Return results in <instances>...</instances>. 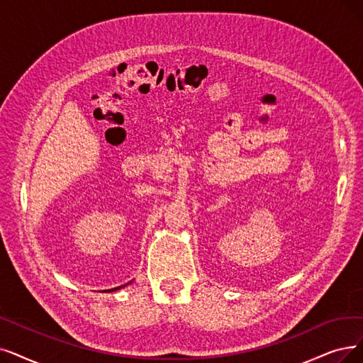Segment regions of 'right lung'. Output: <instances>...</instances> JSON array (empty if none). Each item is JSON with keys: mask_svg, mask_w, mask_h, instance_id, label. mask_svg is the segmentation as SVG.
I'll list each match as a JSON object with an SVG mask.
<instances>
[{"mask_svg": "<svg viewBox=\"0 0 363 363\" xmlns=\"http://www.w3.org/2000/svg\"><path fill=\"white\" fill-rule=\"evenodd\" d=\"M129 283H133V281H129ZM128 283V284H129ZM126 284H123V286H119V287H114V289H108V292H114V291H119V289H122V287H125Z\"/></svg>", "mask_w": 363, "mask_h": 363, "instance_id": "1", "label": "right lung"}]
</instances>
